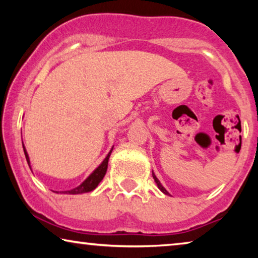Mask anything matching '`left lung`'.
<instances>
[{
    "mask_svg": "<svg viewBox=\"0 0 258 258\" xmlns=\"http://www.w3.org/2000/svg\"><path fill=\"white\" fill-rule=\"evenodd\" d=\"M153 177H154V179H155V182H156V184H157V186H158V189H160V190H161V191H162V192H163V194H165V195H169V192L167 191V190H165V189H164V186L161 184V182H160V181H158V178L156 177V176H155V174H154V171H153Z\"/></svg>",
    "mask_w": 258,
    "mask_h": 258,
    "instance_id": "obj_1",
    "label": "left lung"
}]
</instances>
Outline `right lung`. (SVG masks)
<instances>
[{"instance_id":"add662e5","label":"right lung","mask_w":258,"mask_h":258,"mask_svg":"<svg viewBox=\"0 0 258 258\" xmlns=\"http://www.w3.org/2000/svg\"><path fill=\"white\" fill-rule=\"evenodd\" d=\"M112 149H114V147L111 148L110 151H109V154L107 155V157L104 158L103 162H102V163L98 165V167L95 169V170L91 172V174L88 176V177L84 179V181L81 183L79 186H76V188H74L72 190H67V191H62L61 194H68V195H77V194L89 192V191H91V190H94L95 188H96V186L98 185V183H100L102 179H103L105 172H107L108 161H109V157H110V155H111ZM23 150H24V155H26L28 164L30 165L29 156H28V153H27V150H26V148H24V146H23ZM56 192H57V191H56Z\"/></svg>"}]
</instances>
